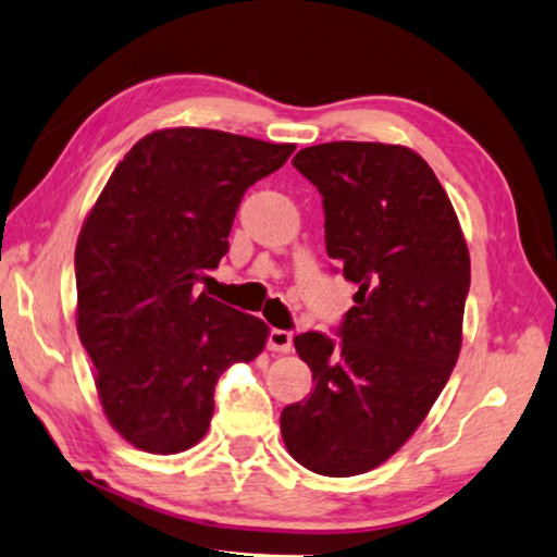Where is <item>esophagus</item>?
<instances>
[{"instance_id":"obj_1","label":"esophagus","mask_w":557,"mask_h":557,"mask_svg":"<svg viewBox=\"0 0 557 557\" xmlns=\"http://www.w3.org/2000/svg\"><path fill=\"white\" fill-rule=\"evenodd\" d=\"M268 346L275 352H289L292 350V333L282 329H272L268 336Z\"/></svg>"}]
</instances>
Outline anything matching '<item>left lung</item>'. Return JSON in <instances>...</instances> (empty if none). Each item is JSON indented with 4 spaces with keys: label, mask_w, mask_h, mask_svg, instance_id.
<instances>
[{
    "label": "left lung",
    "mask_w": 557,
    "mask_h": 557,
    "mask_svg": "<svg viewBox=\"0 0 557 557\" xmlns=\"http://www.w3.org/2000/svg\"><path fill=\"white\" fill-rule=\"evenodd\" d=\"M292 165L321 191L326 252L358 292L338 341L295 338L317 384L282 411V441L307 470L352 478L392 458L446 387L470 252L446 189L407 146L333 140Z\"/></svg>",
    "instance_id": "obj_1"
}]
</instances>
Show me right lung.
I'll return each instance as SVG.
<instances>
[{
  "label": "right lung",
  "instance_id": "add662e5",
  "mask_svg": "<svg viewBox=\"0 0 557 557\" xmlns=\"http://www.w3.org/2000/svg\"><path fill=\"white\" fill-rule=\"evenodd\" d=\"M292 150L214 128L153 131L89 209L75 248L77 336L111 429L138 450L173 455L205 438L219 377L265 348V321L195 285L228 252L246 189Z\"/></svg>",
  "mask_w": 557,
  "mask_h": 557
}]
</instances>
